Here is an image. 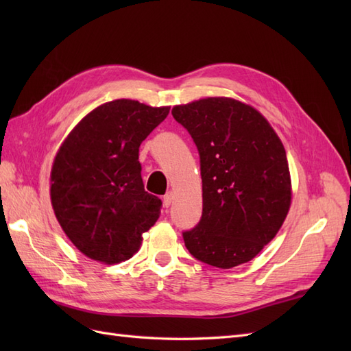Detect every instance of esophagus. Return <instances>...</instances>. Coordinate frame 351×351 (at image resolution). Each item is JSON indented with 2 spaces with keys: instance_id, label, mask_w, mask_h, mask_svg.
I'll list each match as a JSON object with an SVG mask.
<instances>
[{
  "instance_id": "34e87169",
  "label": "esophagus",
  "mask_w": 351,
  "mask_h": 351,
  "mask_svg": "<svg viewBox=\"0 0 351 351\" xmlns=\"http://www.w3.org/2000/svg\"><path fill=\"white\" fill-rule=\"evenodd\" d=\"M173 199H174L173 192H168V193L164 196V199H162V202H164V206H165V208H168L169 205H171V204H173Z\"/></svg>"
}]
</instances>
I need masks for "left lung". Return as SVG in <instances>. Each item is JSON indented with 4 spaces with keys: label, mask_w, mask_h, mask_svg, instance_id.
Listing matches in <instances>:
<instances>
[{
    "label": "left lung",
    "mask_w": 351,
    "mask_h": 351,
    "mask_svg": "<svg viewBox=\"0 0 351 351\" xmlns=\"http://www.w3.org/2000/svg\"><path fill=\"white\" fill-rule=\"evenodd\" d=\"M171 112L200 158L204 208L197 226L183 231L187 250L222 269L252 261L290 209V171L280 137L261 112L236 99H199Z\"/></svg>",
    "instance_id": "1"
}]
</instances>
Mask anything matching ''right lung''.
Returning <instances> with one entry per match:
<instances>
[{"instance_id":"add662e5","label":"right lung","mask_w":351,"mask_h":351,"mask_svg":"<svg viewBox=\"0 0 351 351\" xmlns=\"http://www.w3.org/2000/svg\"><path fill=\"white\" fill-rule=\"evenodd\" d=\"M169 112L132 99L101 105L74 127L51 169V202L67 237L104 263L130 259L162 202L145 192L139 146Z\"/></svg>"}]
</instances>
